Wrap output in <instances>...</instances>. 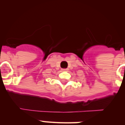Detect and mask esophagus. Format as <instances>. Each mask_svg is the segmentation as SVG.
Segmentation results:
<instances>
[{"label": "esophagus", "instance_id": "obj_1", "mask_svg": "<svg viewBox=\"0 0 125 125\" xmlns=\"http://www.w3.org/2000/svg\"><path fill=\"white\" fill-rule=\"evenodd\" d=\"M68 70V69H67V68H63V69H62V71H67Z\"/></svg>", "mask_w": 125, "mask_h": 125}]
</instances>
